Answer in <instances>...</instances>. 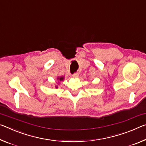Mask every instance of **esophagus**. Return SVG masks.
Returning a JSON list of instances; mask_svg holds the SVG:
<instances>
[{
    "mask_svg": "<svg viewBox=\"0 0 146 146\" xmlns=\"http://www.w3.org/2000/svg\"><path fill=\"white\" fill-rule=\"evenodd\" d=\"M79 76V74L78 72H76L74 74H72V77L73 78H78Z\"/></svg>",
    "mask_w": 146,
    "mask_h": 146,
    "instance_id": "obj_1",
    "label": "esophagus"
}]
</instances>
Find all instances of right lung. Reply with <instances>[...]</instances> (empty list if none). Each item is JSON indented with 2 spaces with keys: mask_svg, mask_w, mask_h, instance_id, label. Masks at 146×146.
I'll return each instance as SVG.
<instances>
[{
  "mask_svg": "<svg viewBox=\"0 0 146 146\" xmlns=\"http://www.w3.org/2000/svg\"><path fill=\"white\" fill-rule=\"evenodd\" d=\"M57 80H59V81H63L64 78H63V77H59V78H57ZM56 88H57V86L56 87Z\"/></svg>",
  "mask_w": 146,
  "mask_h": 146,
  "instance_id": "right-lung-1",
  "label": "right lung"
}]
</instances>
